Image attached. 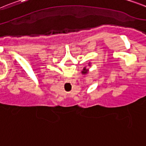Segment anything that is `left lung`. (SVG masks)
I'll return each instance as SVG.
<instances>
[{"mask_svg": "<svg viewBox=\"0 0 146 146\" xmlns=\"http://www.w3.org/2000/svg\"><path fill=\"white\" fill-rule=\"evenodd\" d=\"M89 66H91V65H89ZM88 69H87L86 68V67H84V68H83V71H82V74H87V73H88Z\"/></svg>", "mask_w": 146, "mask_h": 146, "instance_id": "1", "label": "left lung"}]
</instances>
